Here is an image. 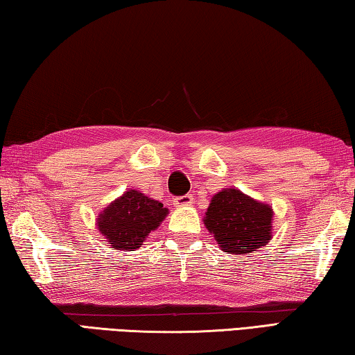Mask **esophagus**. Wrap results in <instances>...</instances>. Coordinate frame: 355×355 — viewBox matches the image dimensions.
I'll list each match as a JSON object with an SVG mask.
<instances>
[{
	"label": "esophagus",
	"mask_w": 355,
	"mask_h": 355,
	"mask_svg": "<svg viewBox=\"0 0 355 355\" xmlns=\"http://www.w3.org/2000/svg\"><path fill=\"white\" fill-rule=\"evenodd\" d=\"M192 200H194V197H192V194H184V196L175 197V199H173V205H177V207H188V205H191Z\"/></svg>",
	"instance_id": "obj_1"
}]
</instances>
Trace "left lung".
Wrapping results in <instances>:
<instances>
[{"mask_svg": "<svg viewBox=\"0 0 355 355\" xmlns=\"http://www.w3.org/2000/svg\"><path fill=\"white\" fill-rule=\"evenodd\" d=\"M272 208L238 189L216 194L207 209L205 225L222 250L250 254L271 239Z\"/></svg>", "mask_w": 355, "mask_h": 355, "instance_id": "1", "label": "left lung"}]
</instances>
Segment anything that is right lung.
Returning <instances> with one entry per match:
<instances>
[{"instance_id": "obj_1", "label": "right lung", "mask_w": 355, "mask_h": 355, "mask_svg": "<svg viewBox=\"0 0 355 355\" xmlns=\"http://www.w3.org/2000/svg\"><path fill=\"white\" fill-rule=\"evenodd\" d=\"M166 214L167 208L163 203L130 189L103 209L98 218V230L114 249H139Z\"/></svg>"}]
</instances>
